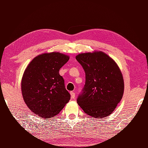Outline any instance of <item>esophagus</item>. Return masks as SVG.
Returning <instances> with one entry per match:
<instances>
[{"instance_id":"1","label":"esophagus","mask_w":148,"mask_h":148,"mask_svg":"<svg viewBox=\"0 0 148 148\" xmlns=\"http://www.w3.org/2000/svg\"><path fill=\"white\" fill-rule=\"evenodd\" d=\"M71 95L72 99H74L75 97H76V94H75V93L73 92H71Z\"/></svg>"}]
</instances>
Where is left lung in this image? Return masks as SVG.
Wrapping results in <instances>:
<instances>
[{
	"label": "left lung",
	"instance_id": "obj_1",
	"mask_svg": "<svg viewBox=\"0 0 148 148\" xmlns=\"http://www.w3.org/2000/svg\"><path fill=\"white\" fill-rule=\"evenodd\" d=\"M77 61L85 72V84L77 102L86 114L102 118L114 111L122 99L124 81L118 65L102 51L81 53Z\"/></svg>",
	"mask_w": 148,
	"mask_h": 148
}]
</instances>
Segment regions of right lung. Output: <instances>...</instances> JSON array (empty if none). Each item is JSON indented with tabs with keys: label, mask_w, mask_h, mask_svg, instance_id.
I'll return each instance as SVG.
<instances>
[{
	"label": "right lung",
	"mask_w": 148,
	"mask_h": 148,
	"mask_svg": "<svg viewBox=\"0 0 148 148\" xmlns=\"http://www.w3.org/2000/svg\"><path fill=\"white\" fill-rule=\"evenodd\" d=\"M69 56L53 52L34 58L21 80L24 101L34 113L45 119L57 115L71 99L59 71Z\"/></svg>",
	"instance_id": "right-lung-1"
}]
</instances>
